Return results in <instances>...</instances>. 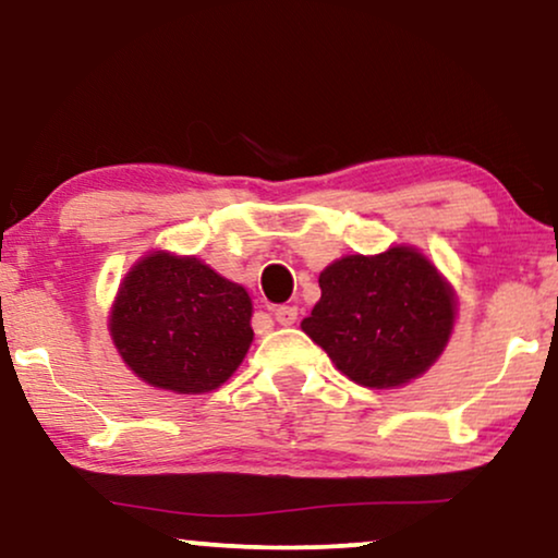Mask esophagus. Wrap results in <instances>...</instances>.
Wrapping results in <instances>:
<instances>
[{"mask_svg": "<svg viewBox=\"0 0 558 558\" xmlns=\"http://www.w3.org/2000/svg\"><path fill=\"white\" fill-rule=\"evenodd\" d=\"M274 317H277L279 325H294L296 323V307H289V304H281V307L274 310Z\"/></svg>", "mask_w": 558, "mask_h": 558, "instance_id": "1", "label": "esophagus"}]
</instances>
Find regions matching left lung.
<instances>
[{"mask_svg": "<svg viewBox=\"0 0 558 558\" xmlns=\"http://www.w3.org/2000/svg\"><path fill=\"white\" fill-rule=\"evenodd\" d=\"M319 289L323 296L302 330L357 386L411 384L452 338L454 289L414 246L342 256L319 274Z\"/></svg>", "mask_w": 558, "mask_h": 558, "instance_id": "left-lung-1", "label": "left lung"}]
</instances>
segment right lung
Masks as SVG:
<instances>
[{
  "mask_svg": "<svg viewBox=\"0 0 558 558\" xmlns=\"http://www.w3.org/2000/svg\"><path fill=\"white\" fill-rule=\"evenodd\" d=\"M246 289L197 256L149 251L121 279L109 332L144 384L172 393L216 391L246 357L254 330Z\"/></svg>",
  "mask_w": 558,
  "mask_h": 558,
  "instance_id": "obj_1",
  "label": "right lung"
}]
</instances>
